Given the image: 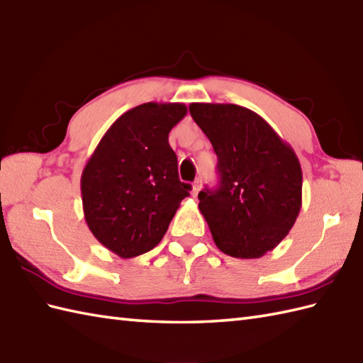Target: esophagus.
<instances>
[{"label":"esophagus","mask_w":363,"mask_h":363,"mask_svg":"<svg viewBox=\"0 0 363 363\" xmlns=\"http://www.w3.org/2000/svg\"><path fill=\"white\" fill-rule=\"evenodd\" d=\"M199 190H201V182H199V181H195V182H194V186H191V196L196 198V196H198V194H199Z\"/></svg>","instance_id":"esophagus-1"}]
</instances>
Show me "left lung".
<instances>
[{"label": "left lung", "instance_id": "left-lung-1", "mask_svg": "<svg viewBox=\"0 0 363 363\" xmlns=\"http://www.w3.org/2000/svg\"><path fill=\"white\" fill-rule=\"evenodd\" d=\"M189 111L218 157V187L198 195L213 242L228 256L262 257L290 233L301 211L296 154L246 107L191 103Z\"/></svg>", "mask_w": 363, "mask_h": 363}]
</instances>
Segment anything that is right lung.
Returning a JSON list of instances; mask_svg holds the SVG:
<instances>
[{
	"label": "right lung",
	"mask_w": 363,
	"mask_h": 363,
	"mask_svg": "<svg viewBox=\"0 0 363 363\" xmlns=\"http://www.w3.org/2000/svg\"><path fill=\"white\" fill-rule=\"evenodd\" d=\"M187 115L181 103H145L115 120L81 176L84 218L107 250L130 259L165 235L190 184L177 176L168 134Z\"/></svg>",
	"instance_id": "1"
}]
</instances>
